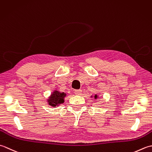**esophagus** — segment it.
<instances>
[{
  "mask_svg": "<svg viewBox=\"0 0 152 152\" xmlns=\"http://www.w3.org/2000/svg\"><path fill=\"white\" fill-rule=\"evenodd\" d=\"M74 92H75V94H77V95H80V94H81V93H82V91L81 90H75V91H74Z\"/></svg>",
  "mask_w": 152,
  "mask_h": 152,
  "instance_id": "esophagus-1",
  "label": "esophagus"
}]
</instances>
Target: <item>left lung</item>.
<instances>
[{"instance_id":"obj_1","label":"left lung","mask_w":152,"mask_h":152,"mask_svg":"<svg viewBox=\"0 0 152 152\" xmlns=\"http://www.w3.org/2000/svg\"><path fill=\"white\" fill-rule=\"evenodd\" d=\"M92 97V96H91ZM94 99H98V95H97V94H95L94 95Z\"/></svg>"}]
</instances>
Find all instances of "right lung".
I'll use <instances>...</instances> for the list:
<instances>
[{"mask_svg":"<svg viewBox=\"0 0 152 152\" xmlns=\"http://www.w3.org/2000/svg\"><path fill=\"white\" fill-rule=\"evenodd\" d=\"M66 96V94L65 92H60L55 90L49 96L48 99H47L48 104L52 107L58 106L59 105L64 103V98Z\"/></svg>","mask_w":152,"mask_h":152,"instance_id":"right-lung-1","label":"right lung"}]
</instances>
